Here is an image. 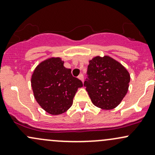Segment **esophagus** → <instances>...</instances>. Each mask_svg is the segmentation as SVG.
<instances>
[{
    "label": "esophagus",
    "mask_w": 155,
    "mask_h": 155,
    "mask_svg": "<svg viewBox=\"0 0 155 155\" xmlns=\"http://www.w3.org/2000/svg\"><path fill=\"white\" fill-rule=\"evenodd\" d=\"M78 78H79V79H80L81 81H82V82H83V80H84V77H83V75L82 74H80L79 76H78Z\"/></svg>",
    "instance_id": "esophagus-1"
}]
</instances>
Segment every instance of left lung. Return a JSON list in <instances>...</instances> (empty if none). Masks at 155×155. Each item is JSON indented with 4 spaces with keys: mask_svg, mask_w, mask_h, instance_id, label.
Returning a JSON list of instances; mask_svg holds the SVG:
<instances>
[{
    "mask_svg": "<svg viewBox=\"0 0 155 155\" xmlns=\"http://www.w3.org/2000/svg\"><path fill=\"white\" fill-rule=\"evenodd\" d=\"M87 75L84 85L94 105L109 110L121 104L130 80L129 72L121 63L109 55L95 56L89 61Z\"/></svg>",
    "mask_w": 155,
    "mask_h": 155,
    "instance_id": "1",
    "label": "left lung"
}]
</instances>
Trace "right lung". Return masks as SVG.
I'll return each mask as SVG.
<instances>
[{"label":"right lung","instance_id":"1","mask_svg":"<svg viewBox=\"0 0 155 155\" xmlns=\"http://www.w3.org/2000/svg\"><path fill=\"white\" fill-rule=\"evenodd\" d=\"M64 63L59 57L48 58L36 67L31 76L34 98L42 109L53 115L67 112L78 88L83 86Z\"/></svg>","mask_w":155,"mask_h":155}]
</instances>
